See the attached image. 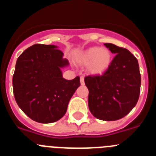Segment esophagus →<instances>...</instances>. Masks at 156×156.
<instances>
[{
	"label": "esophagus",
	"mask_w": 156,
	"mask_h": 156,
	"mask_svg": "<svg viewBox=\"0 0 156 156\" xmlns=\"http://www.w3.org/2000/svg\"><path fill=\"white\" fill-rule=\"evenodd\" d=\"M80 83H81V85L84 84V77L83 76L80 77Z\"/></svg>",
	"instance_id": "1"
}]
</instances>
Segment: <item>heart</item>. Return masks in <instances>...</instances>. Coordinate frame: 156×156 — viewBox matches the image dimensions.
<instances>
[{
	"label": "heart",
	"mask_w": 156,
	"mask_h": 156,
	"mask_svg": "<svg viewBox=\"0 0 156 156\" xmlns=\"http://www.w3.org/2000/svg\"><path fill=\"white\" fill-rule=\"evenodd\" d=\"M77 62L83 66L88 65V72L92 75H101L111 64L112 53L107 48L93 47L81 52Z\"/></svg>",
	"instance_id": "1"
}]
</instances>
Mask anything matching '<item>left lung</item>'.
I'll return each instance as SVG.
<instances>
[{"mask_svg": "<svg viewBox=\"0 0 156 156\" xmlns=\"http://www.w3.org/2000/svg\"><path fill=\"white\" fill-rule=\"evenodd\" d=\"M105 46L116 55L101 76H88L84 82L89 90L88 106L94 117L114 121L127 115L137 104L140 74L137 58L126 48L113 44Z\"/></svg>", "mask_w": 156, "mask_h": 156, "instance_id": "left-lung-1", "label": "left lung"}]
</instances>
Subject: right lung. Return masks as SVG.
<instances>
[{"label":"right lung","mask_w":156,"mask_h":156,"mask_svg":"<svg viewBox=\"0 0 156 156\" xmlns=\"http://www.w3.org/2000/svg\"><path fill=\"white\" fill-rule=\"evenodd\" d=\"M55 45L34 44L17 59L12 78L16 102L36 122L51 123L67 111L69 100L80 85V77L68 80L62 69L69 66Z\"/></svg>","instance_id":"1"}]
</instances>
